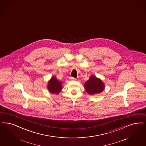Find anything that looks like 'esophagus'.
<instances>
[{
    "label": "esophagus",
    "instance_id": "obj_1",
    "mask_svg": "<svg viewBox=\"0 0 146 146\" xmlns=\"http://www.w3.org/2000/svg\"><path fill=\"white\" fill-rule=\"evenodd\" d=\"M70 80H76V78H73V77H70Z\"/></svg>",
    "mask_w": 146,
    "mask_h": 146
}]
</instances>
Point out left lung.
<instances>
[{
  "mask_svg": "<svg viewBox=\"0 0 146 146\" xmlns=\"http://www.w3.org/2000/svg\"><path fill=\"white\" fill-rule=\"evenodd\" d=\"M85 88L89 94L94 95L102 92L105 88V86L100 79L93 76L85 83Z\"/></svg>",
  "mask_w": 146,
  "mask_h": 146,
  "instance_id": "1",
  "label": "left lung"
}]
</instances>
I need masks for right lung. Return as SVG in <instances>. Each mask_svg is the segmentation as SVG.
I'll list each match as a JSON object with an SVG mask.
<instances>
[{
	"mask_svg": "<svg viewBox=\"0 0 146 146\" xmlns=\"http://www.w3.org/2000/svg\"><path fill=\"white\" fill-rule=\"evenodd\" d=\"M61 82L56 79L55 76L52 78L48 82V90L50 92L53 94H58L62 89Z\"/></svg>",
	"mask_w": 146,
	"mask_h": 146,
	"instance_id": "1",
	"label": "right lung"
}]
</instances>
